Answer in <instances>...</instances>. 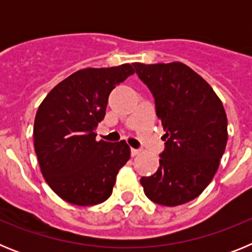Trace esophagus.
<instances>
[{"label":"esophagus","mask_w":252,"mask_h":252,"mask_svg":"<svg viewBox=\"0 0 252 252\" xmlns=\"http://www.w3.org/2000/svg\"><path fill=\"white\" fill-rule=\"evenodd\" d=\"M140 154V150L139 149H131V157H136V155H139Z\"/></svg>","instance_id":"1"}]
</instances>
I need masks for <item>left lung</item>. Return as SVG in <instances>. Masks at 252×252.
<instances>
[{"mask_svg":"<svg viewBox=\"0 0 252 252\" xmlns=\"http://www.w3.org/2000/svg\"><path fill=\"white\" fill-rule=\"evenodd\" d=\"M155 99L165 135L157 173L140 183L154 203L174 207L192 201L211 183L227 144V116L212 87L179 62L135 63Z\"/></svg>","mask_w":252,"mask_h":252,"instance_id":"8db88e82","label":"left lung"}]
</instances>
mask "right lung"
Returning a JSON list of instances; mask_svg holds the SVG:
<instances>
[{"instance_id": "right-lung-1", "label": "right lung", "mask_w": 252, "mask_h": 252, "mask_svg": "<svg viewBox=\"0 0 252 252\" xmlns=\"http://www.w3.org/2000/svg\"><path fill=\"white\" fill-rule=\"evenodd\" d=\"M135 73L130 64L86 68L49 92L34 122V146L46 183L68 203L94 206L112 194L116 175L130 159L126 141H95L108 95Z\"/></svg>"}]
</instances>
